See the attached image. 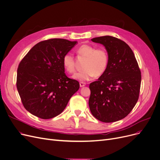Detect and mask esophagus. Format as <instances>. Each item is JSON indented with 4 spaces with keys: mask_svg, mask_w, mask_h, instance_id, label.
Here are the masks:
<instances>
[{
    "mask_svg": "<svg viewBox=\"0 0 160 160\" xmlns=\"http://www.w3.org/2000/svg\"><path fill=\"white\" fill-rule=\"evenodd\" d=\"M86 85V83H84V82H80V88L84 87Z\"/></svg>",
    "mask_w": 160,
    "mask_h": 160,
    "instance_id": "34e87169",
    "label": "esophagus"
}]
</instances>
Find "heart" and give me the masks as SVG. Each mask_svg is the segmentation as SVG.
I'll return each instance as SVG.
<instances>
[{"mask_svg": "<svg viewBox=\"0 0 160 160\" xmlns=\"http://www.w3.org/2000/svg\"><path fill=\"white\" fill-rule=\"evenodd\" d=\"M78 54L86 57L83 63V70L73 74L72 78L80 82L92 80L94 76L102 75L108 66V56L107 52L103 49H95V48L89 45L83 44L78 48ZM62 63L65 71L68 73L75 71V62L73 55L67 53L64 55Z\"/></svg>", "mask_w": 160, "mask_h": 160, "instance_id": "obj_1", "label": "heart"}]
</instances>
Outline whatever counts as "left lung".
<instances>
[{
    "instance_id": "obj_1",
    "label": "left lung",
    "mask_w": 160,
    "mask_h": 160,
    "mask_svg": "<svg viewBox=\"0 0 160 160\" xmlns=\"http://www.w3.org/2000/svg\"><path fill=\"white\" fill-rule=\"evenodd\" d=\"M105 46L108 56L106 71L91 83L89 107L102 122H114L127 116L138 101L141 73L135 55L125 42L110 36L92 39Z\"/></svg>"
}]
</instances>
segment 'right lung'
<instances>
[{
  "instance_id": "add662e5",
  "label": "right lung",
  "mask_w": 160,
  "mask_h": 160,
  "mask_svg": "<svg viewBox=\"0 0 160 160\" xmlns=\"http://www.w3.org/2000/svg\"><path fill=\"white\" fill-rule=\"evenodd\" d=\"M77 43L62 38L42 41L20 62L17 89L25 108L34 116H57L79 89V82L67 77L62 63L64 55Z\"/></svg>"
}]
</instances>
